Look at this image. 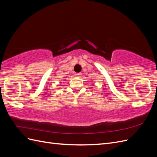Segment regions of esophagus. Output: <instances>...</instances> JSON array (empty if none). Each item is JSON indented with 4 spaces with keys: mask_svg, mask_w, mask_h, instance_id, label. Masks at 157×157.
Returning a JSON list of instances; mask_svg holds the SVG:
<instances>
[{
    "mask_svg": "<svg viewBox=\"0 0 157 157\" xmlns=\"http://www.w3.org/2000/svg\"><path fill=\"white\" fill-rule=\"evenodd\" d=\"M76 75V76H77V77H80V76H81V73H76L75 74Z\"/></svg>",
    "mask_w": 157,
    "mask_h": 157,
    "instance_id": "esophagus-1",
    "label": "esophagus"
}]
</instances>
